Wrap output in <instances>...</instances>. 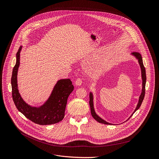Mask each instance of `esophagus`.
<instances>
[{
    "mask_svg": "<svg viewBox=\"0 0 159 159\" xmlns=\"http://www.w3.org/2000/svg\"><path fill=\"white\" fill-rule=\"evenodd\" d=\"M82 84V80L81 79L79 78V79H77L75 80V85L79 86V85H81Z\"/></svg>",
    "mask_w": 159,
    "mask_h": 159,
    "instance_id": "obj_1",
    "label": "esophagus"
}]
</instances>
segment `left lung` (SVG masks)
Returning a JSON list of instances; mask_svg holds the SVG:
<instances>
[{"label":"left lung","mask_w":159,"mask_h":159,"mask_svg":"<svg viewBox=\"0 0 159 159\" xmlns=\"http://www.w3.org/2000/svg\"><path fill=\"white\" fill-rule=\"evenodd\" d=\"M131 55L134 56L138 60V63L139 65L140 68H141V79H142V89H141V93L139 97V100H138V103L137 104V106L134 110V111H133V113H132V115L129 117V119L127 120H129L130 118L132 117V115L135 113V111L136 110H138L143 100L144 99V97H145V85H146V80H147V77H146V71H145V68L143 65V59L141 54H139L138 52H134L131 53ZM94 97H93V94L92 92L90 93L89 94V105H90V108H91V115L99 123H102L104 124H107V125H112V124L109 123L107 121H105V120H103V119L101 118L99 115H98L94 110Z\"/></svg>","instance_id":"left-lung-1"}]
</instances>
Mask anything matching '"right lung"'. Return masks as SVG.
I'll use <instances>...</instances> for the list:
<instances>
[{"label": "right lung", "instance_id": "1", "mask_svg": "<svg viewBox=\"0 0 159 159\" xmlns=\"http://www.w3.org/2000/svg\"><path fill=\"white\" fill-rule=\"evenodd\" d=\"M21 46L16 53V62L11 77L12 96L17 109L25 116L39 125H51L61 121L65 116L67 99L74 87L69 79H60L56 82L50 96L42 105L36 107L27 104L21 98L18 88L17 75L20 64Z\"/></svg>", "mask_w": 159, "mask_h": 159}]
</instances>
